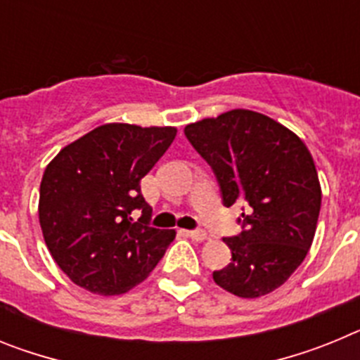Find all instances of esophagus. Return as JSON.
Here are the masks:
<instances>
[{
    "label": "esophagus",
    "mask_w": 360,
    "mask_h": 360,
    "mask_svg": "<svg viewBox=\"0 0 360 360\" xmlns=\"http://www.w3.org/2000/svg\"><path fill=\"white\" fill-rule=\"evenodd\" d=\"M187 234H189L191 240L198 241V243H202V241L207 240V232L203 231V229H196V231H189V232H187Z\"/></svg>",
    "instance_id": "esophagus-1"
}]
</instances>
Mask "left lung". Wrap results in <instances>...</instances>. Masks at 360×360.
<instances>
[{"label": "left lung", "instance_id": "left-lung-1", "mask_svg": "<svg viewBox=\"0 0 360 360\" xmlns=\"http://www.w3.org/2000/svg\"><path fill=\"white\" fill-rule=\"evenodd\" d=\"M184 131L214 169L225 205L245 203V231L224 240L232 262L212 279L238 297L274 292L303 263L316 236L321 184L310 151L278 120L241 108Z\"/></svg>", "mask_w": 360, "mask_h": 360}]
</instances>
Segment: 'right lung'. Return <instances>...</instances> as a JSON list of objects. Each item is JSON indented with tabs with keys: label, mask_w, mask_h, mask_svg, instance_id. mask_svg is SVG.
Returning <instances> with one entry per match:
<instances>
[{
	"label": "right lung",
	"mask_w": 360,
	"mask_h": 360,
	"mask_svg": "<svg viewBox=\"0 0 360 360\" xmlns=\"http://www.w3.org/2000/svg\"><path fill=\"white\" fill-rule=\"evenodd\" d=\"M176 136L173 126L110 122L65 146L39 187V225L53 262L77 287L120 295L144 281L174 240L149 227L141 180ZM133 210H142L139 222Z\"/></svg>",
	"instance_id": "obj_1"
}]
</instances>
